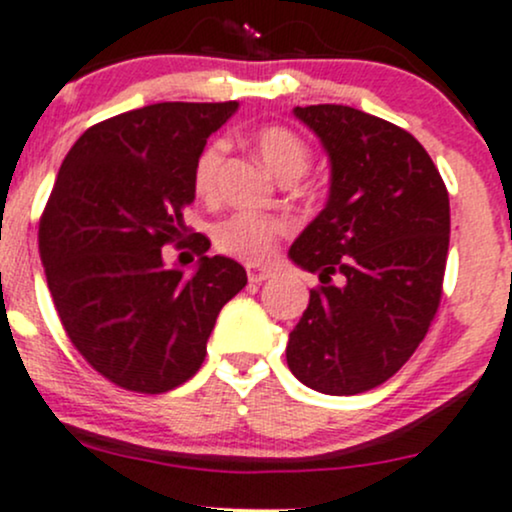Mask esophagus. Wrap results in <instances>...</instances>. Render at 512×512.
<instances>
[{
    "label": "esophagus",
    "instance_id": "esophagus-1",
    "mask_svg": "<svg viewBox=\"0 0 512 512\" xmlns=\"http://www.w3.org/2000/svg\"><path fill=\"white\" fill-rule=\"evenodd\" d=\"M246 275H249V283L261 285L263 280H271L275 273L266 266H256V263H249V266H246Z\"/></svg>",
    "mask_w": 512,
    "mask_h": 512
}]
</instances>
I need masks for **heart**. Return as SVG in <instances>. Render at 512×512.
<instances>
[{"label": "heart", "mask_w": 512, "mask_h": 512, "mask_svg": "<svg viewBox=\"0 0 512 512\" xmlns=\"http://www.w3.org/2000/svg\"><path fill=\"white\" fill-rule=\"evenodd\" d=\"M254 147L263 164L273 171L278 179L302 176L309 166V147L297 132L285 125H263L254 132ZM222 157H225V142L212 140L200 149L193 169L195 193L210 198L217 188ZM287 229L283 217L266 215L258 210H237L217 222L212 229V239L222 254H229L241 261H263L273 249V241Z\"/></svg>", "instance_id": "b5f03b06"}]
</instances>
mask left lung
I'll list each match as a JSON object with an SVG mask.
<instances>
[{"instance_id":"obj_1","label":"left lung","mask_w":512,"mask_h":512,"mask_svg":"<svg viewBox=\"0 0 512 512\" xmlns=\"http://www.w3.org/2000/svg\"><path fill=\"white\" fill-rule=\"evenodd\" d=\"M319 137L324 210L287 256L321 287L287 341V367L321 394L387 382L426 338L450 246V198L416 137L350 106L292 108Z\"/></svg>"}]
</instances>
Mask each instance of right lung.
I'll list each match as a JSON object with an SVG mask.
<instances>
[{"instance_id": "right-lung-1", "label": "right lung", "mask_w": 512, "mask_h": 512, "mask_svg": "<svg viewBox=\"0 0 512 512\" xmlns=\"http://www.w3.org/2000/svg\"><path fill=\"white\" fill-rule=\"evenodd\" d=\"M237 101H166L120 113L74 142L40 217V258L62 326L86 363L130 392L162 394L198 372L220 309L246 285L227 256L186 237L193 169ZM193 245V272L161 246Z\"/></svg>"}]
</instances>
